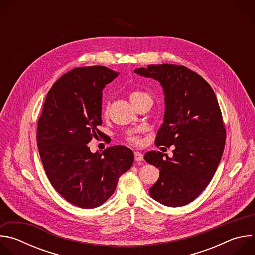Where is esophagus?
I'll return each instance as SVG.
<instances>
[{"label":"esophagus","mask_w":255,"mask_h":255,"mask_svg":"<svg viewBox=\"0 0 255 255\" xmlns=\"http://www.w3.org/2000/svg\"><path fill=\"white\" fill-rule=\"evenodd\" d=\"M134 159H135L136 161H142V160L144 159V157H143V154H142L141 152H138V151H136V152L134 153Z\"/></svg>","instance_id":"obj_1"}]
</instances>
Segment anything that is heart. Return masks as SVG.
<instances>
[{"label": "heart", "mask_w": 255, "mask_h": 255, "mask_svg": "<svg viewBox=\"0 0 255 255\" xmlns=\"http://www.w3.org/2000/svg\"><path fill=\"white\" fill-rule=\"evenodd\" d=\"M144 97H149V95L146 94V93H144V92H141V91H132V92L130 93V95H129L130 101H131L132 103L135 102V101H137V100H139V99H141V98H144ZM130 140H131L132 142H136V141H137L135 138H130Z\"/></svg>", "instance_id": "obj_1"}]
</instances>
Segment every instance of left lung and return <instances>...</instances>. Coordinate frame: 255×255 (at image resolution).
Returning <instances> with one entry per match:
<instances>
[{
  "label": "left lung",
  "instance_id": "1",
  "mask_svg": "<svg viewBox=\"0 0 255 255\" xmlns=\"http://www.w3.org/2000/svg\"><path fill=\"white\" fill-rule=\"evenodd\" d=\"M134 72L161 85L165 110L155 144L174 146L172 157L145 153L144 159L159 168L149 194L164 206H185L206 189L221 161L226 131L219 104L211 86L186 66L150 64Z\"/></svg>",
  "mask_w": 255,
  "mask_h": 255
}]
</instances>
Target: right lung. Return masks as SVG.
<instances>
[{"label":"right lung","instance_id":"add662e5","mask_svg":"<svg viewBox=\"0 0 255 255\" xmlns=\"http://www.w3.org/2000/svg\"><path fill=\"white\" fill-rule=\"evenodd\" d=\"M118 76L99 65L68 71L47 93L38 120L37 146L46 175L58 194L83 209L105 203L133 164L134 154L125 146L102 153L88 146L101 136L102 91Z\"/></svg>","mask_w":255,"mask_h":255}]
</instances>
